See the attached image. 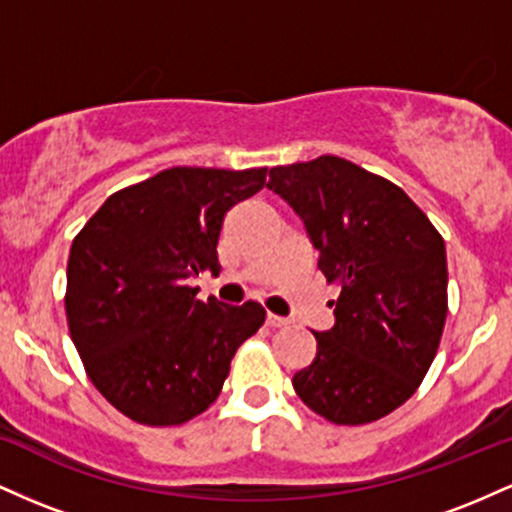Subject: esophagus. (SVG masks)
<instances>
[{
    "label": "esophagus",
    "instance_id": "34e87169",
    "mask_svg": "<svg viewBox=\"0 0 512 512\" xmlns=\"http://www.w3.org/2000/svg\"><path fill=\"white\" fill-rule=\"evenodd\" d=\"M289 317H281V315H274V313H269L267 315V325L269 327H286L289 325Z\"/></svg>",
    "mask_w": 512,
    "mask_h": 512
}]
</instances>
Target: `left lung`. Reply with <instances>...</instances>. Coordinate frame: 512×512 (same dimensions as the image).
Wrapping results in <instances>:
<instances>
[{"label": "left lung", "mask_w": 512, "mask_h": 512, "mask_svg": "<svg viewBox=\"0 0 512 512\" xmlns=\"http://www.w3.org/2000/svg\"><path fill=\"white\" fill-rule=\"evenodd\" d=\"M267 187L301 216L317 269L339 286L334 327L293 390L339 426L402 407L436 358L448 315L443 236L395 182L339 156L269 170Z\"/></svg>", "instance_id": "obj_1"}]
</instances>
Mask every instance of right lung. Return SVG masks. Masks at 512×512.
<instances>
[{
  "instance_id": "1",
  "label": "right lung",
  "mask_w": 512,
  "mask_h": 512,
  "mask_svg": "<svg viewBox=\"0 0 512 512\" xmlns=\"http://www.w3.org/2000/svg\"><path fill=\"white\" fill-rule=\"evenodd\" d=\"M267 168L178 166L117 190L67 262V322L91 383L127 419L180 426L219 397L238 346L264 322L248 301H199L190 276L219 274L223 216Z\"/></svg>"
}]
</instances>
